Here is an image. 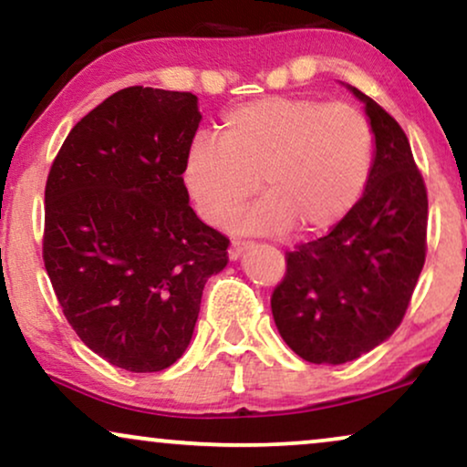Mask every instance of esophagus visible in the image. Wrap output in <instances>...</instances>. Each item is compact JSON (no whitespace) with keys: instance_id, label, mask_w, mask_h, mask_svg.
<instances>
[{"instance_id":"34e87169","label":"esophagus","mask_w":467,"mask_h":467,"mask_svg":"<svg viewBox=\"0 0 467 467\" xmlns=\"http://www.w3.org/2000/svg\"><path fill=\"white\" fill-rule=\"evenodd\" d=\"M246 248H248V242L234 240V242H232V246H229V251H227L229 259H232V261H238V259L242 257V254H244Z\"/></svg>"}]
</instances>
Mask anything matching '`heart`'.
Masks as SVG:
<instances>
[{
  "mask_svg": "<svg viewBox=\"0 0 467 467\" xmlns=\"http://www.w3.org/2000/svg\"><path fill=\"white\" fill-rule=\"evenodd\" d=\"M374 131L348 104L261 98L227 112L221 140L197 136L182 181L203 221L234 216L261 187L267 193L234 223L246 234L323 235L347 219L368 187Z\"/></svg>",
  "mask_w": 467,
  "mask_h": 467,
  "instance_id": "1",
  "label": "heart"
}]
</instances>
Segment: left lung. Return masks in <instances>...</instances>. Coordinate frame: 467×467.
Returning <instances> with one entry per match:
<instances>
[{
  "label": "left lung",
  "instance_id": "1",
  "mask_svg": "<svg viewBox=\"0 0 467 467\" xmlns=\"http://www.w3.org/2000/svg\"><path fill=\"white\" fill-rule=\"evenodd\" d=\"M347 88L374 131L368 187L340 225L286 253V274L272 293L286 347L327 366L369 353L400 327L427 238V191L404 130L372 98Z\"/></svg>",
  "mask_w": 467,
  "mask_h": 467
}]
</instances>
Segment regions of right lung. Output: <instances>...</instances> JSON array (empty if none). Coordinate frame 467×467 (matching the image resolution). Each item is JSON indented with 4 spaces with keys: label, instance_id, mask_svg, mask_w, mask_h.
Instances as JSON below:
<instances>
[{
    "label": "right lung",
    "instance_id": "1",
    "mask_svg": "<svg viewBox=\"0 0 467 467\" xmlns=\"http://www.w3.org/2000/svg\"><path fill=\"white\" fill-rule=\"evenodd\" d=\"M202 114L193 93L130 87L80 119L44 191V265L63 315L93 353L161 372L187 350L225 235L182 181Z\"/></svg>",
    "mask_w": 467,
    "mask_h": 467
}]
</instances>
